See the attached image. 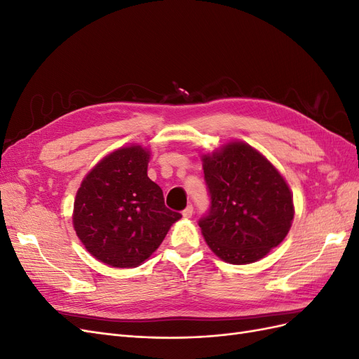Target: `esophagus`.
Masks as SVG:
<instances>
[{"instance_id": "obj_1", "label": "esophagus", "mask_w": 359, "mask_h": 359, "mask_svg": "<svg viewBox=\"0 0 359 359\" xmlns=\"http://www.w3.org/2000/svg\"><path fill=\"white\" fill-rule=\"evenodd\" d=\"M191 215H193V206H191V205H189L187 208L182 211V217H184V219H190Z\"/></svg>"}]
</instances>
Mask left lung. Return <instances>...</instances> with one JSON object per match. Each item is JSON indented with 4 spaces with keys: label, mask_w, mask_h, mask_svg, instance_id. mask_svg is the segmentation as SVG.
<instances>
[{
    "label": "left lung",
    "mask_w": 359,
    "mask_h": 359,
    "mask_svg": "<svg viewBox=\"0 0 359 359\" xmlns=\"http://www.w3.org/2000/svg\"><path fill=\"white\" fill-rule=\"evenodd\" d=\"M201 158L211 196V211L199 222L205 243L224 262H257L290 231L295 206L289 184L273 163L243 140Z\"/></svg>",
    "instance_id": "obj_1"
}]
</instances>
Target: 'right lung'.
<instances>
[{"label":"right lung","mask_w":359,"mask_h":359,"mask_svg":"<svg viewBox=\"0 0 359 359\" xmlns=\"http://www.w3.org/2000/svg\"><path fill=\"white\" fill-rule=\"evenodd\" d=\"M149 158L142 145L118 148L86 173L76 193L74 232L86 252L109 266L144 264L181 219L148 178Z\"/></svg>","instance_id":"right-lung-1"}]
</instances>
